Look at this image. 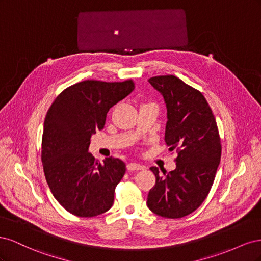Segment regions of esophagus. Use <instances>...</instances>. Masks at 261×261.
<instances>
[{
	"mask_svg": "<svg viewBox=\"0 0 261 261\" xmlns=\"http://www.w3.org/2000/svg\"><path fill=\"white\" fill-rule=\"evenodd\" d=\"M144 169H145L144 165L138 164V163L130 162V163L127 164V170L128 171H141V170H144Z\"/></svg>",
	"mask_w": 261,
	"mask_h": 261,
	"instance_id": "obj_1",
	"label": "esophagus"
}]
</instances>
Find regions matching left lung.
I'll use <instances>...</instances> for the list:
<instances>
[{"label": "left lung", "mask_w": 261, "mask_h": 261, "mask_svg": "<svg viewBox=\"0 0 261 261\" xmlns=\"http://www.w3.org/2000/svg\"><path fill=\"white\" fill-rule=\"evenodd\" d=\"M167 106L164 140L176 150V169L169 173L151 167L155 185L147 206L155 215L178 219L194 212L206 199L221 159V141L216 118L202 93L173 75L148 81Z\"/></svg>", "instance_id": "left-lung-1"}]
</instances>
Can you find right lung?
Here are the masks:
<instances>
[{
	"mask_svg": "<svg viewBox=\"0 0 261 261\" xmlns=\"http://www.w3.org/2000/svg\"><path fill=\"white\" fill-rule=\"evenodd\" d=\"M134 88L132 81L77 83L62 91L46 113L41 154L45 179L54 198L74 216L96 217L112 207L126 165L114 158L101 164L88 148L109 110Z\"/></svg>",
	"mask_w": 261,
	"mask_h": 261,
	"instance_id": "right-lung-1",
	"label": "right lung"
}]
</instances>
